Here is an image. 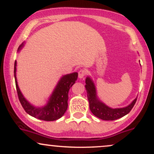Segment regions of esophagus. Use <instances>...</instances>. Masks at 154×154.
<instances>
[{
	"label": "esophagus",
	"instance_id": "esophagus-1",
	"mask_svg": "<svg viewBox=\"0 0 154 154\" xmlns=\"http://www.w3.org/2000/svg\"><path fill=\"white\" fill-rule=\"evenodd\" d=\"M86 73H87V72H86V70L85 69H80L78 72V76H79V79H82L83 77H85L86 75Z\"/></svg>",
	"mask_w": 154,
	"mask_h": 154
}]
</instances>
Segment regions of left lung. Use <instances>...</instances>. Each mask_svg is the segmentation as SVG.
<instances>
[{"instance_id": "1", "label": "left lung", "mask_w": 154, "mask_h": 154, "mask_svg": "<svg viewBox=\"0 0 154 154\" xmlns=\"http://www.w3.org/2000/svg\"><path fill=\"white\" fill-rule=\"evenodd\" d=\"M85 83L90 109L95 116L100 119L112 121V120H116L122 117L132 110L137 100V98H135L130 105L126 107L112 109L98 99L96 95V90H95L94 83L89 77L86 78Z\"/></svg>"}]
</instances>
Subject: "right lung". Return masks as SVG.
Here are the masks:
<instances>
[{
  "instance_id": "add662e5",
  "label": "right lung",
  "mask_w": 154,
  "mask_h": 154,
  "mask_svg": "<svg viewBox=\"0 0 154 154\" xmlns=\"http://www.w3.org/2000/svg\"><path fill=\"white\" fill-rule=\"evenodd\" d=\"M23 45L24 44L22 43L19 47L18 51L22 48ZM16 71H17V61L14 63L16 88H17L19 101L28 114L32 116H34L37 119L44 120V121H54V120L61 118L64 114L67 107H68L67 101H68L69 98V88L75 84V81L77 80V77H78L77 72H74V73L63 76L55 88L46 105L44 106L43 107L37 108L29 103L23 96L22 93H21L18 84H17Z\"/></svg>"
}]
</instances>
